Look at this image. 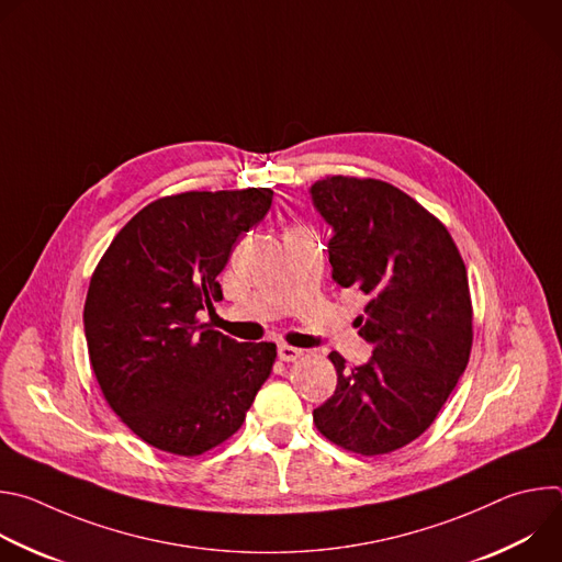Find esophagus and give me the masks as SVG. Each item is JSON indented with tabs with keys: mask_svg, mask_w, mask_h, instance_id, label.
<instances>
[{
	"mask_svg": "<svg viewBox=\"0 0 562 562\" xmlns=\"http://www.w3.org/2000/svg\"><path fill=\"white\" fill-rule=\"evenodd\" d=\"M278 358L282 362H295L297 358H302V349H295L289 345H278Z\"/></svg>",
	"mask_w": 562,
	"mask_h": 562,
	"instance_id": "obj_1",
	"label": "esophagus"
}]
</instances>
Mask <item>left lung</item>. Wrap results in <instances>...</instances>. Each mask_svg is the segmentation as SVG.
<instances>
[{"instance_id":"left-lung-1","label":"left lung","mask_w":562,"mask_h":562,"mask_svg":"<svg viewBox=\"0 0 562 562\" xmlns=\"http://www.w3.org/2000/svg\"><path fill=\"white\" fill-rule=\"evenodd\" d=\"M308 193L334 231L331 278L369 297L356 327L373 349L353 369L329 353L338 384L313 423L347 451L389 453L429 429L469 362L467 269L445 224L386 182L331 176Z\"/></svg>"}]
</instances>
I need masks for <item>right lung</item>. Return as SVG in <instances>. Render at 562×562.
<instances>
[{"instance_id":"add662e5","label":"right lung","mask_w":562,"mask_h":562,"mask_svg":"<svg viewBox=\"0 0 562 562\" xmlns=\"http://www.w3.org/2000/svg\"><path fill=\"white\" fill-rule=\"evenodd\" d=\"M271 200V189L155 200L115 235L91 278V367L111 409L155 449L217 447L271 375L273 342H237L198 323L222 297L217 276L237 237L265 220Z\"/></svg>"}]
</instances>
